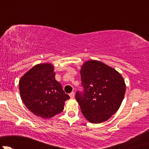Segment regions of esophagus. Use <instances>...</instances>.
<instances>
[{"mask_svg":"<svg viewBox=\"0 0 149 149\" xmlns=\"http://www.w3.org/2000/svg\"><path fill=\"white\" fill-rule=\"evenodd\" d=\"M69 95H70V98L73 99V98H74V97H75V93H74V92H71L70 94H69Z\"/></svg>","mask_w":149,"mask_h":149,"instance_id":"34e87169","label":"esophagus"}]
</instances>
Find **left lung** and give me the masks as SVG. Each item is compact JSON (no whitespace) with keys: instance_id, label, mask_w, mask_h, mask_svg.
Returning <instances> with one entry per match:
<instances>
[{"instance_id":"8db88e82","label":"left lung","mask_w":149,"mask_h":149,"mask_svg":"<svg viewBox=\"0 0 149 149\" xmlns=\"http://www.w3.org/2000/svg\"><path fill=\"white\" fill-rule=\"evenodd\" d=\"M80 73L84 90L76 91V100L84 116L91 123L107 120L124 98L123 77L115 69L97 61H87Z\"/></svg>"}]
</instances>
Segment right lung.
<instances>
[{
	"label": "right lung",
	"instance_id": "add662e5",
	"mask_svg": "<svg viewBox=\"0 0 149 149\" xmlns=\"http://www.w3.org/2000/svg\"><path fill=\"white\" fill-rule=\"evenodd\" d=\"M51 64L34 66L19 81L21 97L26 108L37 116L50 118L63 110L70 97L55 80Z\"/></svg>",
	"mask_w": 149,
	"mask_h": 149
}]
</instances>
